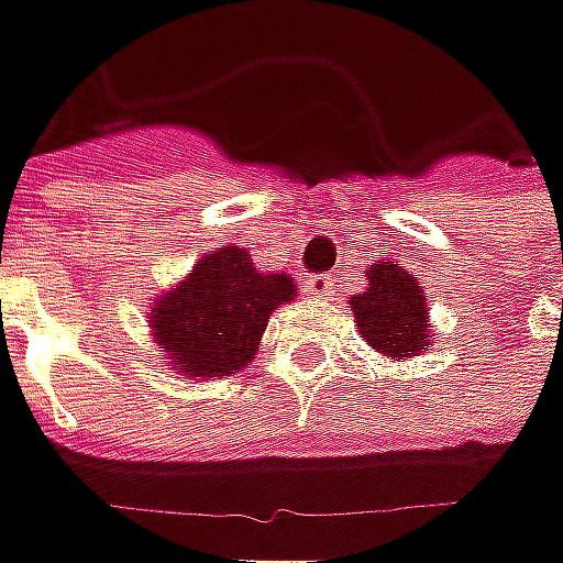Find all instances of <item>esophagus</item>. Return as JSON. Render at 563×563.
I'll return each mask as SVG.
<instances>
[{
	"instance_id": "34e87169",
	"label": "esophagus",
	"mask_w": 563,
	"mask_h": 563,
	"mask_svg": "<svg viewBox=\"0 0 563 563\" xmlns=\"http://www.w3.org/2000/svg\"><path fill=\"white\" fill-rule=\"evenodd\" d=\"M306 292L311 299H324L333 292V280H330L328 274H314V277H308L306 280Z\"/></svg>"
}]
</instances>
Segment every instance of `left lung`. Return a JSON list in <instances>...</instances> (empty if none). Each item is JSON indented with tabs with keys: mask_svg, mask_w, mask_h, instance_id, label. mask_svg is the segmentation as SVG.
<instances>
[{
	"mask_svg": "<svg viewBox=\"0 0 563 563\" xmlns=\"http://www.w3.org/2000/svg\"><path fill=\"white\" fill-rule=\"evenodd\" d=\"M365 277V292L350 299L355 328L365 343L394 362L426 353L434 333L428 324V299L419 280L397 261L372 264Z\"/></svg>",
	"mask_w": 563,
	"mask_h": 563,
	"instance_id": "8db88e82",
	"label": "left lung"
}]
</instances>
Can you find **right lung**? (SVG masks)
<instances>
[{"label":"right lung","mask_w":563,"mask_h":563,"mask_svg":"<svg viewBox=\"0 0 563 563\" xmlns=\"http://www.w3.org/2000/svg\"><path fill=\"white\" fill-rule=\"evenodd\" d=\"M292 296L296 280L286 271H257L249 249L223 245L159 292L147 311V328L173 372L217 380L255 358L267 318Z\"/></svg>","instance_id":"add662e5"}]
</instances>
